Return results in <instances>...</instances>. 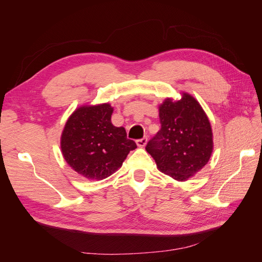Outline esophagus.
<instances>
[{"instance_id":"34e87169","label":"esophagus","mask_w":262,"mask_h":262,"mask_svg":"<svg viewBox=\"0 0 262 262\" xmlns=\"http://www.w3.org/2000/svg\"><path fill=\"white\" fill-rule=\"evenodd\" d=\"M147 143V138H142L140 140H137V145L139 147H144Z\"/></svg>"}]
</instances>
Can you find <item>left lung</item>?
<instances>
[{"instance_id":"1","label":"left lung","mask_w":262,"mask_h":262,"mask_svg":"<svg viewBox=\"0 0 262 262\" xmlns=\"http://www.w3.org/2000/svg\"><path fill=\"white\" fill-rule=\"evenodd\" d=\"M161 130L148 141L147 153L157 168L178 181H186L208 164L213 133L207 114L194 97L166 98L160 105Z\"/></svg>"}]
</instances>
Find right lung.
<instances>
[{
	"instance_id": "obj_1",
	"label": "right lung",
	"mask_w": 262,
	"mask_h": 262,
	"mask_svg": "<svg viewBox=\"0 0 262 262\" xmlns=\"http://www.w3.org/2000/svg\"><path fill=\"white\" fill-rule=\"evenodd\" d=\"M109 104L85 105L70 116L62 131L61 150L70 167L90 180L109 177L122 166L136 142L123 126L112 123Z\"/></svg>"
}]
</instances>
